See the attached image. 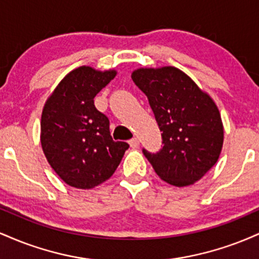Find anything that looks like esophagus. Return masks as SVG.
<instances>
[{
  "label": "esophagus",
  "instance_id": "34e87169",
  "mask_svg": "<svg viewBox=\"0 0 259 259\" xmlns=\"http://www.w3.org/2000/svg\"><path fill=\"white\" fill-rule=\"evenodd\" d=\"M129 144H130V146H132L133 148H136V147H139L140 141H139L138 138H133V139L129 141Z\"/></svg>",
  "mask_w": 259,
  "mask_h": 259
}]
</instances>
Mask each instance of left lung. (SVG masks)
I'll list each match as a JSON object with an SVG mask.
<instances>
[{"label":"left lung","instance_id":"obj_1","mask_svg":"<svg viewBox=\"0 0 259 259\" xmlns=\"http://www.w3.org/2000/svg\"><path fill=\"white\" fill-rule=\"evenodd\" d=\"M132 79L147 96L162 132L159 152H142L165 183L192 185L222 152L224 127L215 102L187 74L170 65L139 68Z\"/></svg>","mask_w":259,"mask_h":259}]
</instances>
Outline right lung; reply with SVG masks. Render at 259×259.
I'll list each match as a JSON object with an SVG mask.
<instances>
[{"mask_svg": "<svg viewBox=\"0 0 259 259\" xmlns=\"http://www.w3.org/2000/svg\"><path fill=\"white\" fill-rule=\"evenodd\" d=\"M117 70L101 72L89 65L68 73L45 102L41 147L56 174L76 189L105 183L119 165L126 142L113 141L109 120L94 99Z\"/></svg>", "mask_w": 259, "mask_h": 259, "instance_id": "right-lung-1", "label": "right lung"}]
</instances>
